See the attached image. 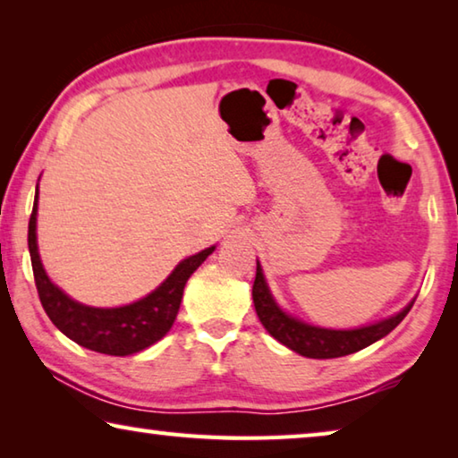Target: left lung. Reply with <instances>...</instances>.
<instances>
[{
  "instance_id": "obj_1",
  "label": "left lung",
  "mask_w": 458,
  "mask_h": 458,
  "mask_svg": "<svg viewBox=\"0 0 458 458\" xmlns=\"http://www.w3.org/2000/svg\"><path fill=\"white\" fill-rule=\"evenodd\" d=\"M252 301L260 323L265 325V329L270 335L276 341H281V344L289 347V350L313 360L341 358V355H350L363 350V347L376 344L377 339L386 337L392 329H396L400 321L404 319L414 305L412 301V303H408L394 317H387L384 321L366 325V327L360 329L315 327V325H309L305 321H299L294 319V317L286 315L283 309L275 303L259 262L257 278H254L252 284Z\"/></svg>"
}]
</instances>
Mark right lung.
Listing matches in <instances>:
<instances>
[{
	"mask_svg": "<svg viewBox=\"0 0 458 458\" xmlns=\"http://www.w3.org/2000/svg\"><path fill=\"white\" fill-rule=\"evenodd\" d=\"M36 214L38 188L34 210L28 224V248L32 259L34 281L38 297L50 321L64 333L68 339L87 350L106 355H131L153 345L165 333L180 311L183 286L201 262L214 252L216 246L206 248L193 257L182 260L157 289L131 305L100 309L76 303L64 291L54 284L42 267L36 242Z\"/></svg>",
	"mask_w": 458,
	"mask_h": 458,
	"instance_id": "add662e5",
	"label": "right lung"
}]
</instances>
